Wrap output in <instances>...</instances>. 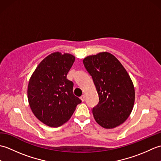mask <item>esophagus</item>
<instances>
[{
    "mask_svg": "<svg viewBox=\"0 0 161 161\" xmlns=\"http://www.w3.org/2000/svg\"><path fill=\"white\" fill-rule=\"evenodd\" d=\"M85 97H86V96H85L84 95H81V96L80 97V99H81V100L82 101V102H84V100H85Z\"/></svg>",
    "mask_w": 161,
    "mask_h": 161,
    "instance_id": "obj_1",
    "label": "esophagus"
}]
</instances>
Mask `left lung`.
Returning <instances> with one entry per match:
<instances>
[{"mask_svg": "<svg viewBox=\"0 0 161 161\" xmlns=\"http://www.w3.org/2000/svg\"><path fill=\"white\" fill-rule=\"evenodd\" d=\"M83 63L99 96L98 104L93 108L95 121L105 129L120 125L131 114L135 101L134 86L128 73L107 52L88 56Z\"/></svg>", "mask_w": 161, "mask_h": 161, "instance_id": "left-lung-1", "label": "left lung"}]
</instances>
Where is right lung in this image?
Here are the masks:
<instances>
[{"label": "right lung", "mask_w": 161, "mask_h": 161, "mask_svg": "<svg viewBox=\"0 0 161 161\" xmlns=\"http://www.w3.org/2000/svg\"><path fill=\"white\" fill-rule=\"evenodd\" d=\"M75 57L56 52L42 61L30 79L28 98L37 119L51 127L66 122L81 101L73 94L67 74Z\"/></svg>", "instance_id": "1"}]
</instances>
